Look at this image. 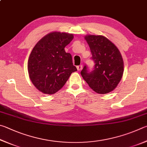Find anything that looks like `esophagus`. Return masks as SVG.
<instances>
[{
	"label": "esophagus",
	"mask_w": 147,
	"mask_h": 147,
	"mask_svg": "<svg viewBox=\"0 0 147 147\" xmlns=\"http://www.w3.org/2000/svg\"><path fill=\"white\" fill-rule=\"evenodd\" d=\"M82 68H83V66L82 65H79L77 66V69H78V70H81Z\"/></svg>",
	"instance_id": "esophagus-1"
}]
</instances>
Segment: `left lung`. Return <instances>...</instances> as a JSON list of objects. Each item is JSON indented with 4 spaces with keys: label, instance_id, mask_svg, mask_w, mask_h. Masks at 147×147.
<instances>
[{
    "label": "left lung",
    "instance_id": "1",
    "mask_svg": "<svg viewBox=\"0 0 147 147\" xmlns=\"http://www.w3.org/2000/svg\"><path fill=\"white\" fill-rule=\"evenodd\" d=\"M84 38L90 48L95 65L91 71L84 66L81 76L96 93H109L116 88L122 78L124 64L121 54L116 46L104 36L88 35Z\"/></svg>",
    "mask_w": 147,
    "mask_h": 147
}]
</instances>
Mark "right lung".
Returning a JSON list of instances; mask_svg holds the SVG:
<instances>
[{
  "mask_svg": "<svg viewBox=\"0 0 147 147\" xmlns=\"http://www.w3.org/2000/svg\"><path fill=\"white\" fill-rule=\"evenodd\" d=\"M73 34L51 32L42 37L33 48L28 62L30 79L45 94H53L62 88L71 74L76 71L70 53L64 50Z\"/></svg>",
  "mask_w": 147,
  "mask_h": 147,
  "instance_id": "1",
  "label": "right lung"
}]
</instances>
